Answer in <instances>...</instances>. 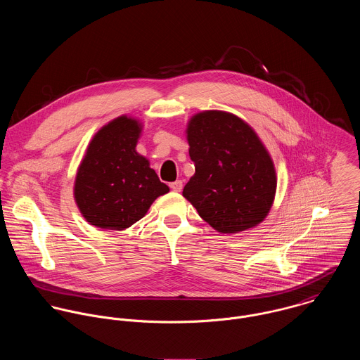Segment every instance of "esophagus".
I'll return each mask as SVG.
<instances>
[{
	"label": "esophagus",
	"instance_id": "1",
	"mask_svg": "<svg viewBox=\"0 0 360 360\" xmlns=\"http://www.w3.org/2000/svg\"><path fill=\"white\" fill-rule=\"evenodd\" d=\"M170 188H172L174 193H180V191L183 190V181H181V180H177V181L170 183Z\"/></svg>",
	"mask_w": 360,
	"mask_h": 360
}]
</instances>
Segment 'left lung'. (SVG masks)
I'll use <instances>...</instances> for the list:
<instances>
[{
	"label": "left lung",
	"instance_id": "1",
	"mask_svg": "<svg viewBox=\"0 0 360 360\" xmlns=\"http://www.w3.org/2000/svg\"><path fill=\"white\" fill-rule=\"evenodd\" d=\"M195 173L183 197L216 231L236 234L262 223L273 205V159L255 130L223 110H204L187 124Z\"/></svg>",
	"mask_w": 360,
	"mask_h": 360
}]
</instances>
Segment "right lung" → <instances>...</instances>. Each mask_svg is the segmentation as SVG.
I'll return each instance as SVG.
<instances>
[{
  "mask_svg": "<svg viewBox=\"0 0 360 360\" xmlns=\"http://www.w3.org/2000/svg\"><path fill=\"white\" fill-rule=\"evenodd\" d=\"M143 124L122 115L103 126L79 165L73 195L83 217L103 230H124L146 216L169 187L136 151Z\"/></svg>",
  "mask_w": 360,
  "mask_h": 360,
  "instance_id": "obj_1",
  "label": "right lung"
}]
</instances>
